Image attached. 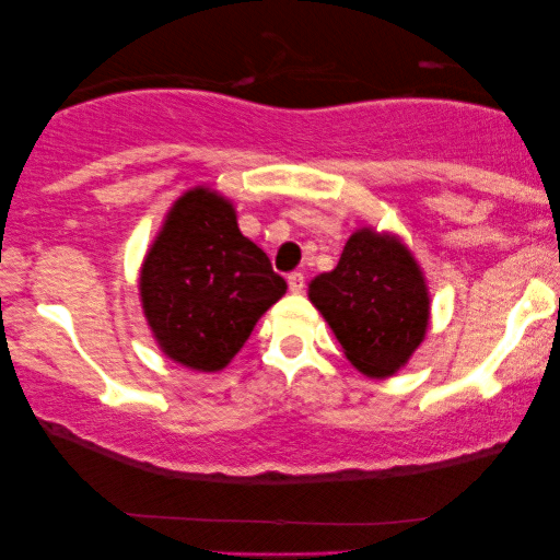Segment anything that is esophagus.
I'll list each match as a JSON object with an SVG mask.
<instances>
[{
	"mask_svg": "<svg viewBox=\"0 0 560 560\" xmlns=\"http://www.w3.org/2000/svg\"><path fill=\"white\" fill-rule=\"evenodd\" d=\"M288 288H290V293H303L305 275L303 272H290L288 275Z\"/></svg>",
	"mask_w": 560,
	"mask_h": 560,
	"instance_id": "34e87169",
	"label": "esophagus"
}]
</instances>
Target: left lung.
<instances>
[{
  "label": "left lung",
  "mask_w": 560,
  "mask_h": 560,
  "mask_svg": "<svg viewBox=\"0 0 560 560\" xmlns=\"http://www.w3.org/2000/svg\"><path fill=\"white\" fill-rule=\"evenodd\" d=\"M308 298L349 362L370 377L395 374L425 336L428 290L416 259L372 229L351 234L339 265L311 280Z\"/></svg>",
  "instance_id": "1"
}]
</instances>
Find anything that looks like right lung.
Masks as SVG:
<instances>
[{
	"label": "right lung",
	"instance_id": "add662e5",
	"mask_svg": "<svg viewBox=\"0 0 560 560\" xmlns=\"http://www.w3.org/2000/svg\"><path fill=\"white\" fill-rule=\"evenodd\" d=\"M285 290L265 252L240 232L232 203L209 188L175 201L140 278L160 349L201 372L224 370Z\"/></svg>",
	"mask_w": 560,
	"mask_h": 560
}]
</instances>
